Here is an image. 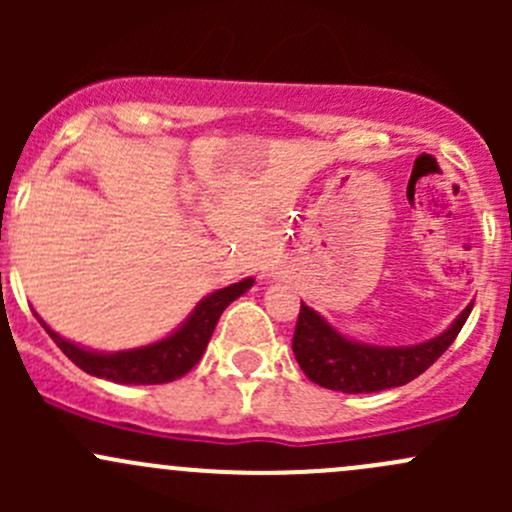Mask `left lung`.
Wrapping results in <instances>:
<instances>
[{"label":"left lung","mask_w":512,"mask_h":512,"mask_svg":"<svg viewBox=\"0 0 512 512\" xmlns=\"http://www.w3.org/2000/svg\"><path fill=\"white\" fill-rule=\"evenodd\" d=\"M473 304L438 337L411 347H371L339 334L322 314L302 302L294 327L292 352L309 381L342 394H374L404 386L438 359L466 324Z\"/></svg>","instance_id":"1"}]
</instances>
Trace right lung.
<instances>
[{"label":"right lung","mask_w":512,"mask_h":512,"mask_svg":"<svg viewBox=\"0 0 512 512\" xmlns=\"http://www.w3.org/2000/svg\"><path fill=\"white\" fill-rule=\"evenodd\" d=\"M252 282L255 280L247 277V280L208 294L205 299H200L193 314L170 337L160 339L156 344H148V347L128 349V352H91V349H84L79 344L69 342V339L59 337L54 329L46 327L39 314H36V319L46 329V334L54 339L56 347L69 356L79 369H84L86 374L116 381V384H168V381L185 376L198 364L210 337H213L220 314L225 312L227 304L235 302L240 294H245L252 287Z\"/></svg>","instance_id":"obj_1"}]
</instances>
